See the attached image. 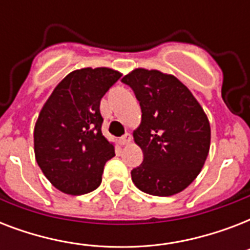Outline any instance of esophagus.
<instances>
[{
	"label": "esophagus",
	"instance_id": "esophagus-1",
	"mask_svg": "<svg viewBox=\"0 0 250 250\" xmlns=\"http://www.w3.org/2000/svg\"><path fill=\"white\" fill-rule=\"evenodd\" d=\"M119 143H121V145H125L128 144V143H131V135H129V133L123 135V136L119 139Z\"/></svg>",
	"mask_w": 250,
	"mask_h": 250
}]
</instances>
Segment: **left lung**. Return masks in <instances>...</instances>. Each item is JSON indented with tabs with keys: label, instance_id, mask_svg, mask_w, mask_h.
<instances>
[{
	"label": "left lung",
	"instance_id": "obj_1",
	"mask_svg": "<svg viewBox=\"0 0 250 250\" xmlns=\"http://www.w3.org/2000/svg\"><path fill=\"white\" fill-rule=\"evenodd\" d=\"M122 82L133 90L141 107L133 139L144 154L131 171L135 186L153 196H172L193 182L210 148L206 114L182 82L157 70L136 68Z\"/></svg>",
	"mask_w": 250,
	"mask_h": 250
}]
</instances>
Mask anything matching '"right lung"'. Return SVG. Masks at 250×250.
I'll return each mask as SVG.
<instances>
[{
	"mask_svg": "<svg viewBox=\"0 0 250 250\" xmlns=\"http://www.w3.org/2000/svg\"><path fill=\"white\" fill-rule=\"evenodd\" d=\"M122 74L111 68L70 72L53 90L35 125V156L48 180L67 194L92 192L115 156L102 135L100 102Z\"/></svg>",
	"mask_w": 250,
	"mask_h": 250,
	"instance_id": "obj_1",
	"label": "right lung"
}]
</instances>
